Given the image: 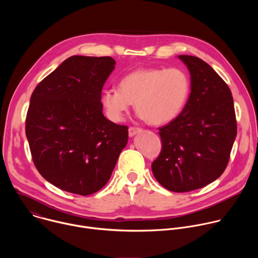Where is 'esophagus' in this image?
<instances>
[{"instance_id":"obj_1","label":"esophagus","mask_w":258,"mask_h":258,"mask_svg":"<svg viewBox=\"0 0 258 258\" xmlns=\"http://www.w3.org/2000/svg\"><path fill=\"white\" fill-rule=\"evenodd\" d=\"M141 131H142V128H140V127L130 126V128H128V135H130V137H134L136 134L140 133Z\"/></svg>"}]
</instances>
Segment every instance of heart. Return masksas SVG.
<instances>
[{
    "label": "heart",
    "mask_w": 258,
    "mask_h": 258,
    "mask_svg": "<svg viewBox=\"0 0 258 258\" xmlns=\"http://www.w3.org/2000/svg\"><path fill=\"white\" fill-rule=\"evenodd\" d=\"M190 91L189 76L181 68H140L122 77L118 89L104 90L101 103L107 116L117 122L135 102L140 117L158 125L180 114Z\"/></svg>",
    "instance_id": "b5f03b06"
}]
</instances>
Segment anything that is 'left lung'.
Instances as JSON below:
<instances>
[{"label": "left lung", "mask_w": 258, "mask_h": 258, "mask_svg": "<svg viewBox=\"0 0 258 258\" xmlns=\"http://www.w3.org/2000/svg\"><path fill=\"white\" fill-rule=\"evenodd\" d=\"M191 75V94L180 114L159 127L161 151L152 163L157 181L182 193L207 186L225 171L237 136L232 92L202 59L179 55Z\"/></svg>", "instance_id": "obj_1"}]
</instances>
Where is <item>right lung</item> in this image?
Returning <instances> with one entry per match:
<instances>
[{"instance_id": "1", "label": "right lung", "mask_w": 258, "mask_h": 258, "mask_svg": "<svg viewBox=\"0 0 258 258\" xmlns=\"http://www.w3.org/2000/svg\"><path fill=\"white\" fill-rule=\"evenodd\" d=\"M111 57L71 56L35 87L25 134L32 161L55 187L88 196L109 180L128 139L126 125L102 112Z\"/></svg>"}]
</instances>
